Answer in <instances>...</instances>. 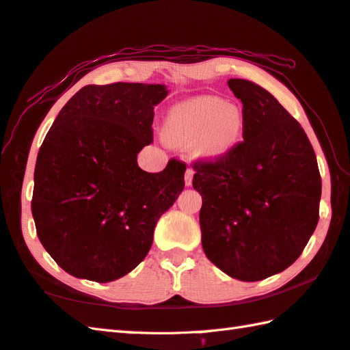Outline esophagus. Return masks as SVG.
<instances>
[{"instance_id":"1","label":"esophagus","mask_w":350,"mask_h":350,"mask_svg":"<svg viewBox=\"0 0 350 350\" xmlns=\"http://www.w3.org/2000/svg\"><path fill=\"white\" fill-rule=\"evenodd\" d=\"M193 177H194V170L187 168V171H185V185H187V187H191V185H193Z\"/></svg>"}]
</instances>
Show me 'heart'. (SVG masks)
<instances>
[{"label": "heart", "mask_w": 350, "mask_h": 350, "mask_svg": "<svg viewBox=\"0 0 350 350\" xmlns=\"http://www.w3.org/2000/svg\"><path fill=\"white\" fill-rule=\"evenodd\" d=\"M243 133V109L209 95L176 105L163 124V135L171 144H196L197 152L204 157L229 153L241 142Z\"/></svg>", "instance_id": "obj_1"}]
</instances>
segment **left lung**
Returning a JSON list of instances; mask_svg holds the SVG:
<instances>
[{
  "label": "left lung",
  "mask_w": 350,
  "mask_h": 350,
  "mask_svg": "<svg viewBox=\"0 0 350 350\" xmlns=\"http://www.w3.org/2000/svg\"><path fill=\"white\" fill-rule=\"evenodd\" d=\"M243 103L244 141L215 161H197L204 255L230 278L255 282L302 255L319 223L321 177L299 122L264 88L230 79Z\"/></svg>",
  "instance_id": "8db88e82"
}]
</instances>
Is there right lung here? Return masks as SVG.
<instances>
[{
    "label": "right lung",
    "instance_id": "add662e5",
    "mask_svg": "<svg viewBox=\"0 0 350 350\" xmlns=\"http://www.w3.org/2000/svg\"><path fill=\"white\" fill-rule=\"evenodd\" d=\"M163 85H88L62 107L39 148L31 214L39 241L66 273L94 282L126 276L152 247L156 223L185 187L187 165L138 167L152 144Z\"/></svg>",
    "mask_w": 350,
    "mask_h": 350
}]
</instances>
